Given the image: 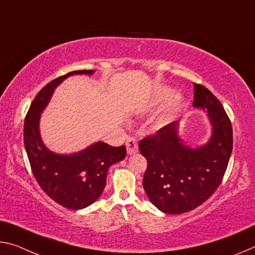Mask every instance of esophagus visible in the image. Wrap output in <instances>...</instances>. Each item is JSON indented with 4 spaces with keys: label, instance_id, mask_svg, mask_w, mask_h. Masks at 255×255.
Listing matches in <instances>:
<instances>
[{
    "label": "esophagus",
    "instance_id": "obj_1",
    "mask_svg": "<svg viewBox=\"0 0 255 255\" xmlns=\"http://www.w3.org/2000/svg\"><path fill=\"white\" fill-rule=\"evenodd\" d=\"M126 147H127V153L128 154H134L137 151H138V144H137V140L135 138H128L126 142Z\"/></svg>",
    "mask_w": 255,
    "mask_h": 255
}]
</instances>
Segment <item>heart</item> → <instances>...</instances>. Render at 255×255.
<instances>
[{
	"label": "heart",
	"mask_w": 255,
	"mask_h": 255,
	"mask_svg": "<svg viewBox=\"0 0 255 255\" xmlns=\"http://www.w3.org/2000/svg\"><path fill=\"white\" fill-rule=\"evenodd\" d=\"M173 91L171 90H163L159 93V95L156 96V102H167V101L170 100L171 98H173ZM170 119V116L169 115H164L162 118H161V123H167V121Z\"/></svg>",
	"instance_id": "1"
}]
</instances>
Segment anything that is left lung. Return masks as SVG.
Here are the masks:
<instances>
[{
    "mask_svg": "<svg viewBox=\"0 0 255 255\" xmlns=\"http://www.w3.org/2000/svg\"><path fill=\"white\" fill-rule=\"evenodd\" d=\"M193 106L207 111L212 125L209 142L197 148L183 144L178 123H171L138 144L147 160L143 187L155 207L180 215L204 203L221 184L233 151L232 123L215 95L194 83Z\"/></svg>",
    "mask_w": 255,
    "mask_h": 255,
    "instance_id": "left-lung-1",
    "label": "left lung"
}]
</instances>
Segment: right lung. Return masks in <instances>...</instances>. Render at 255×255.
Here are the masks:
<instances>
[{
  "label": "right lung",
  "mask_w": 255,
  "mask_h": 255,
  "mask_svg": "<svg viewBox=\"0 0 255 255\" xmlns=\"http://www.w3.org/2000/svg\"><path fill=\"white\" fill-rule=\"evenodd\" d=\"M92 75L77 70L45 85L30 104L23 125V143L31 171L40 188L62 207L80 210L99 199L107 183L109 168L126 157V146L98 142L75 154H56L47 149L39 135L40 113L58 85L71 75Z\"/></svg>",
  "instance_id": "obj_1"
}]
</instances>
